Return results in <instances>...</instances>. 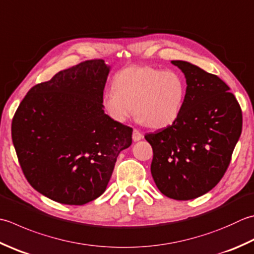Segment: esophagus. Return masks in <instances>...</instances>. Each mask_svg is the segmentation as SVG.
I'll return each instance as SVG.
<instances>
[{"label": "esophagus", "instance_id": "obj_1", "mask_svg": "<svg viewBox=\"0 0 254 254\" xmlns=\"http://www.w3.org/2000/svg\"><path fill=\"white\" fill-rule=\"evenodd\" d=\"M132 138H133L134 142L140 141V140H142V138H143V134H142L140 131L134 130V131H133V134H132Z\"/></svg>", "mask_w": 254, "mask_h": 254}]
</instances>
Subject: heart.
I'll return each mask as SVG.
<instances>
[{"label": "heart", "mask_w": 254, "mask_h": 254, "mask_svg": "<svg viewBox=\"0 0 254 254\" xmlns=\"http://www.w3.org/2000/svg\"><path fill=\"white\" fill-rule=\"evenodd\" d=\"M187 84L180 72L150 66L122 69L113 89L102 96V107L113 121L123 123L135 111L137 120L152 128L172 126L181 116Z\"/></svg>", "instance_id": "b5f03b06"}]
</instances>
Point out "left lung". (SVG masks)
Instances as JSON below:
<instances>
[{
  "label": "left lung",
  "mask_w": 254,
  "mask_h": 254,
  "mask_svg": "<svg viewBox=\"0 0 254 254\" xmlns=\"http://www.w3.org/2000/svg\"><path fill=\"white\" fill-rule=\"evenodd\" d=\"M185 74L187 94L172 126L146 134L151 173L158 190L176 200L211 190L226 173L242 131V112L219 77L185 61H172Z\"/></svg>",
  "instance_id": "left-lung-1"
}]
</instances>
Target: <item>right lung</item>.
Returning <instances> with one entry per match:
<instances>
[{
    "instance_id": "right-lung-1",
    "label": "right lung",
    "mask_w": 254,
    "mask_h": 254,
    "mask_svg": "<svg viewBox=\"0 0 254 254\" xmlns=\"http://www.w3.org/2000/svg\"><path fill=\"white\" fill-rule=\"evenodd\" d=\"M110 66L80 63L38 83L19 103L12 140L34 190L64 205L101 196L117 157L132 144V128L104 113L102 96Z\"/></svg>"
}]
</instances>
